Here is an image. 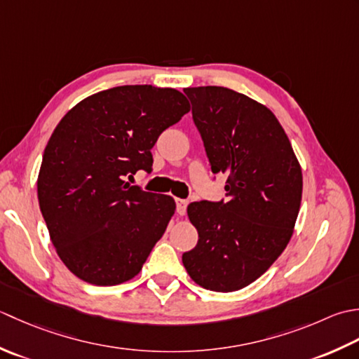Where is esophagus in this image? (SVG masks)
<instances>
[{"label":"esophagus","mask_w":359,"mask_h":359,"mask_svg":"<svg viewBox=\"0 0 359 359\" xmlns=\"http://www.w3.org/2000/svg\"><path fill=\"white\" fill-rule=\"evenodd\" d=\"M175 203H177V212H178V215H184L189 201H187V200H182V198H177V200H175Z\"/></svg>","instance_id":"obj_1"}]
</instances>
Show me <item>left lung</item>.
<instances>
[{
  "label": "left lung",
  "instance_id": "1",
  "mask_svg": "<svg viewBox=\"0 0 359 359\" xmlns=\"http://www.w3.org/2000/svg\"><path fill=\"white\" fill-rule=\"evenodd\" d=\"M210 169L226 175V201H195L198 243L182 265L200 287H248L287 248L302 200V170L269 108L223 86L184 88Z\"/></svg>",
  "mask_w": 359,
  "mask_h": 359
}]
</instances>
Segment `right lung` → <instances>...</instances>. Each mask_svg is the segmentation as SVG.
<instances>
[{
  "label": "right lung",
  "mask_w": 359,
  "mask_h": 359,
  "mask_svg": "<svg viewBox=\"0 0 359 359\" xmlns=\"http://www.w3.org/2000/svg\"><path fill=\"white\" fill-rule=\"evenodd\" d=\"M189 109L173 88L126 85L83 99L58 122L36 194L58 257L79 279L111 287L142 269L177 204L126 178L151 170L159 135Z\"/></svg>",
  "instance_id": "1"
}]
</instances>
